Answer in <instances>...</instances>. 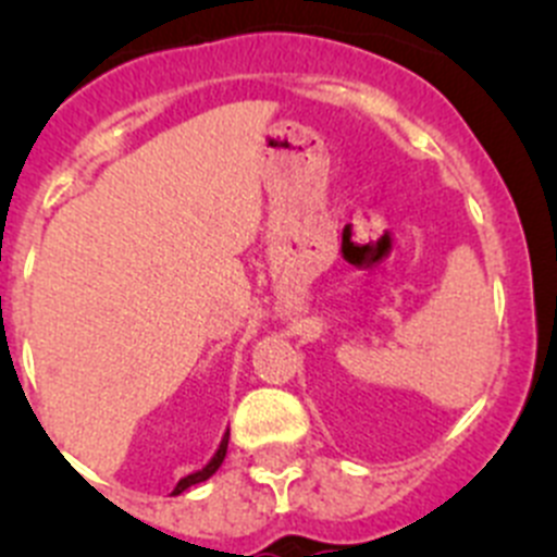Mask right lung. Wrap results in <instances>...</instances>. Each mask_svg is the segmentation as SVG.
<instances>
[{"label": "right lung", "instance_id": "add662e5", "mask_svg": "<svg viewBox=\"0 0 557 557\" xmlns=\"http://www.w3.org/2000/svg\"><path fill=\"white\" fill-rule=\"evenodd\" d=\"M227 440H231V429H227L225 434H222L220 448H216V454L211 456V459H208V465H206V467H200V470L189 472V475L181 478L178 486H175V490H173V495H181V492H186V490H189V486H195V483L208 481V478H211V475H214L216 470H220L222 461H225V454H227Z\"/></svg>", "mask_w": 557, "mask_h": 557}]
</instances>
